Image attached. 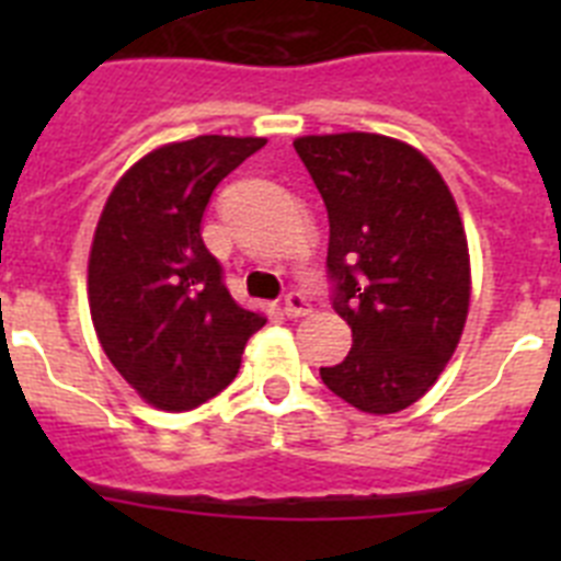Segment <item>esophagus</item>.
Masks as SVG:
<instances>
[{"instance_id":"34e87169","label":"esophagus","mask_w":561,"mask_h":561,"mask_svg":"<svg viewBox=\"0 0 561 561\" xmlns=\"http://www.w3.org/2000/svg\"><path fill=\"white\" fill-rule=\"evenodd\" d=\"M284 314L286 317L309 314V300H306V295H300V291H289V295L284 297Z\"/></svg>"}]
</instances>
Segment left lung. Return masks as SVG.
<instances>
[{"instance_id": "obj_1", "label": "left lung", "mask_w": 561, "mask_h": 561, "mask_svg": "<svg viewBox=\"0 0 561 561\" xmlns=\"http://www.w3.org/2000/svg\"><path fill=\"white\" fill-rule=\"evenodd\" d=\"M295 151L329 210L331 304L354 336L320 376L362 413H399L463 334L469 247L453 193L424 153L381 134L297 137Z\"/></svg>"}]
</instances>
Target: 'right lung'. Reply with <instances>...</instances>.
Returning a JSON list of instances; mask_svg holds the SVG:
<instances>
[{"instance_id":"1","label":"right lung","mask_w":561,"mask_h":561,"mask_svg":"<svg viewBox=\"0 0 561 561\" xmlns=\"http://www.w3.org/2000/svg\"><path fill=\"white\" fill-rule=\"evenodd\" d=\"M264 137L202 134L146 153L98 221L89 311L108 362L148 404L193 410L236 379L264 317L232 300L202 241L213 191Z\"/></svg>"}]
</instances>
